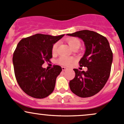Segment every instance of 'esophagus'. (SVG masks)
Wrapping results in <instances>:
<instances>
[{
    "instance_id": "esophagus-1",
    "label": "esophagus",
    "mask_w": 124,
    "mask_h": 124,
    "mask_svg": "<svg viewBox=\"0 0 124 124\" xmlns=\"http://www.w3.org/2000/svg\"><path fill=\"white\" fill-rule=\"evenodd\" d=\"M62 70H63V71H65V70H68V68H67V67H62Z\"/></svg>"
}]
</instances>
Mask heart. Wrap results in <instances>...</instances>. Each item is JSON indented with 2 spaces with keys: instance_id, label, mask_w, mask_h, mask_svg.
<instances>
[{
  "instance_id": "b5f03b06",
  "label": "heart",
  "mask_w": 124,
  "mask_h": 124,
  "mask_svg": "<svg viewBox=\"0 0 124 124\" xmlns=\"http://www.w3.org/2000/svg\"><path fill=\"white\" fill-rule=\"evenodd\" d=\"M67 42H68V45L70 46L72 50H78L79 48V47H80V41L78 39L76 38H70L67 39ZM57 44L56 43L53 45V47H52V52L53 53H56V50H57ZM72 59L70 58V57H66V56H62V57H60L58 59V62L59 64L62 65H68L70 64L71 62H72Z\"/></svg>"
}]
</instances>
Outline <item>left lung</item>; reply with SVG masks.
Returning a JSON list of instances; mask_svg holds the SVG:
<instances>
[{"mask_svg":"<svg viewBox=\"0 0 124 124\" xmlns=\"http://www.w3.org/2000/svg\"><path fill=\"white\" fill-rule=\"evenodd\" d=\"M67 35L82 39L85 46L84 55L79 61L86 71L74 69L76 76L70 82L71 91L82 98L92 97L99 92L110 74L113 53L106 37L93 31L83 30Z\"/></svg>","mask_w":124,"mask_h":124,"instance_id":"obj_1","label":"left lung"}]
</instances>
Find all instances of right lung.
Instances as JSON below:
<instances>
[{"label":"right lung","instance_id":"right-lung-1","mask_svg":"<svg viewBox=\"0 0 124 124\" xmlns=\"http://www.w3.org/2000/svg\"><path fill=\"white\" fill-rule=\"evenodd\" d=\"M65 35L36 34L18 42L13 54L14 69L17 83L28 95L44 98L52 93L56 80L62 71L59 65L50 70L42 67L52 57V47Z\"/></svg>","mask_w":124,"mask_h":124}]
</instances>
